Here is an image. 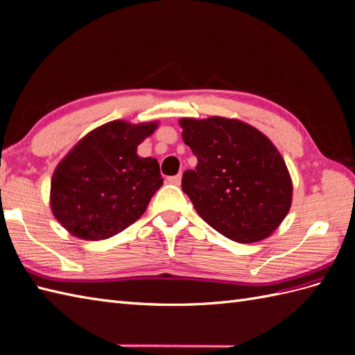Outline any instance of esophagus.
<instances>
[{"instance_id": "1", "label": "esophagus", "mask_w": 355, "mask_h": 355, "mask_svg": "<svg viewBox=\"0 0 355 355\" xmlns=\"http://www.w3.org/2000/svg\"><path fill=\"white\" fill-rule=\"evenodd\" d=\"M180 179H182V176L180 175H176V176H170V178H167V180L170 184H173V185H179L180 184Z\"/></svg>"}]
</instances>
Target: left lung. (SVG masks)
<instances>
[{"mask_svg":"<svg viewBox=\"0 0 355 355\" xmlns=\"http://www.w3.org/2000/svg\"><path fill=\"white\" fill-rule=\"evenodd\" d=\"M197 157L182 178L197 214L236 243L262 241L280 226L292 203L286 164L270 138L236 119L179 120Z\"/></svg>","mask_w":355,"mask_h":355,"instance_id":"obj_1","label":"left lung"}]
</instances>
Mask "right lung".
<instances>
[{
  "instance_id": "obj_1",
  "label": "right lung",
  "mask_w": 355,
  "mask_h": 355,
  "mask_svg": "<svg viewBox=\"0 0 355 355\" xmlns=\"http://www.w3.org/2000/svg\"><path fill=\"white\" fill-rule=\"evenodd\" d=\"M157 128V122H108L60 161L51 180V209L71 235L107 239L141 217L162 178L158 161L138 157L137 146Z\"/></svg>"
}]
</instances>
